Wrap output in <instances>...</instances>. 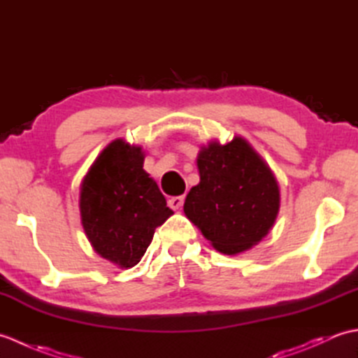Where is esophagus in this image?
<instances>
[{
  "label": "esophagus",
  "instance_id": "obj_1",
  "mask_svg": "<svg viewBox=\"0 0 358 358\" xmlns=\"http://www.w3.org/2000/svg\"><path fill=\"white\" fill-rule=\"evenodd\" d=\"M167 203H169L171 209L177 210V209H180L181 206H183V203H185V196H183V195H180V196H171V199L167 200Z\"/></svg>",
  "mask_w": 358,
  "mask_h": 358
}]
</instances>
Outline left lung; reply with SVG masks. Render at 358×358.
<instances>
[{"mask_svg":"<svg viewBox=\"0 0 358 358\" xmlns=\"http://www.w3.org/2000/svg\"><path fill=\"white\" fill-rule=\"evenodd\" d=\"M200 183L189 191L185 214L220 252L234 255L269 232L280 208L277 180L240 136L210 143L196 158Z\"/></svg>","mask_w":358,"mask_h":358,"instance_id":"left-lung-1","label":"left lung"}]
</instances>
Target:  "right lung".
I'll return each instance as SVG.
<instances>
[{"label":"right lung","mask_w":358,"mask_h":358,"mask_svg":"<svg viewBox=\"0 0 358 358\" xmlns=\"http://www.w3.org/2000/svg\"><path fill=\"white\" fill-rule=\"evenodd\" d=\"M143 162L141 148L115 140L81 185L80 210L87 238L98 254L120 268L138 263L157 227L173 214Z\"/></svg>","instance_id":"add662e5"}]
</instances>
